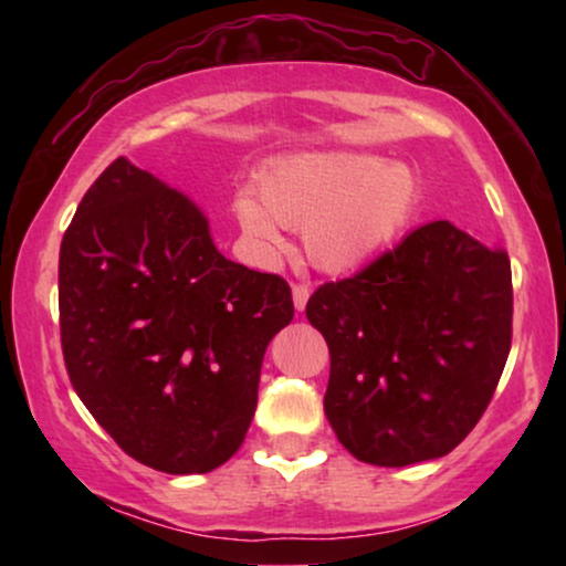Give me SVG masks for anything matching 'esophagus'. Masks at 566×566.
I'll return each instance as SVG.
<instances>
[{
	"label": "esophagus",
	"mask_w": 566,
	"mask_h": 566,
	"mask_svg": "<svg viewBox=\"0 0 566 566\" xmlns=\"http://www.w3.org/2000/svg\"><path fill=\"white\" fill-rule=\"evenodd\" d=\"M308 296H312L308 285H301V283L293 285V306H296V312H304L308 304Z\"/></svg>",
	"instance_id": "1"
}]
</instances>
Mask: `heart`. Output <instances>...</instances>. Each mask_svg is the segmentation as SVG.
Returning <instances> with one entry per match:
<instances>
[{"label": "heart", "mask_w": 566, "mask_h": 566, "mask_svg": "<svg viewBox=\"0 0 566 566\" xmlns=\"http://www.w3.org/2000/svg\"><path fill=\"white\" fill-rule=\"evenodd\" d=\"M420 182L412 169L374 154H301L268 169L260 196L234 198L239 229L258 254H281V227L304 231L308 260L347 273L384 252L412 219Z\"/></svg>", "instance_id": "obj_1"}]
</instances>
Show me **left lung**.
I'll list each match as a JSON object with an SVG mask.
<instances>
[{
    "label": "left lung",
    "instance_id": "1",
    "mask_svg": "<svg viewBox=\"0 0 566 566\" xmlns=\"http://www.w3.org/2000/svg\"><path fill=\"white\" fill-rule=\"evenodd\" d=\"M306 316L327 339L324 415L358 461L401 469L451 453L484 415L513 337L507 252L432 221Z\"/></svg>",
    "mask_w": 566,
    "mask_h": 566
}]
</instances>
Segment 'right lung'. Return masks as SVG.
Listing matches in <instances>:
<instances>
[{
  "mask_svg": "<svg viewBox=\"0 0 566 566\" xmlns=\"http://www.w3.org/2000/svg\"><path fill=\"white\" fill-rule=\"evenodd\" d=\"M61 347L90 415L165 474H206L244 443L260 368L293 319L283 277L216 250L206 213L115 159L59 254Z\"/></svg>",
  "mask_w": 566,
  "mask_h": 566,
  "instance_id": "add662e5",
  "label": "right lung"
}]
</instances>
